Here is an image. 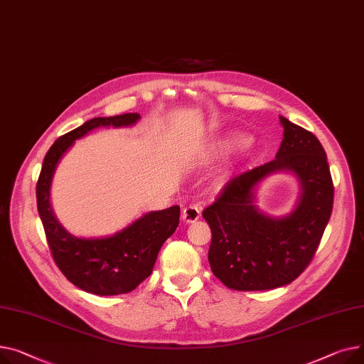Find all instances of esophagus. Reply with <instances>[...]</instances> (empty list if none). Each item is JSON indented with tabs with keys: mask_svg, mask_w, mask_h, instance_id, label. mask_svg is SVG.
<instances>
[{
	"mask_svg": "<svg viewBox=\"0 0 364 364\" xmlns=\"http://www.w3.org/2000/svg\"><path fill=\"white\" fill-rule=\"evenodd\" d=\"M200 216H201V207L198 205L185 207L182 211V220L185 223H194L200 219Z\"/></svg>",
	"mask_w": 364,
	"mask_h": 364,
	"instance_id": "obj_1",
	"label": "esophagus"
}]
</instances>
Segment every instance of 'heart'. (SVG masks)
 <instances>
[{
  "mask_svg": "<svg viewBox=\"0 0 364 364\" xmlns=\"http://www.w3.org/2000/svg\"><path fill=\"white\" fill-rule=\"evenodd\" d=\"M245 142V139L244 138H238V139H235L233 141V145H242Z\"/></svg>",
  "mask_w": 364,
  "mask_h": 364,
  "instance_id": "obj_1",
  "label": "heart"
}]
</instances>
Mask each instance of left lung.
<instances>
[{"label":"left lung","mask_w":364,"mask_h":364,"mask_svg":"<svg viewBox=\"0 0 364 364\" xmlns=\"http://www.w3.org/2000/svg\"><path fill=\"white\" fill-rule=\"evenodd\" d=\"M279 119L284 139L274 160L230 179L203 211L211 229V272L230 289L291 284L310 264L331 218L333 183L322 144L301 126ZM279 171L294 173L302 194L289 215L272 218L253 205L255 188Z\"/></svg>","instance_id":"8db88e82"}]
</instances>
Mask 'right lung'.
Instances as JSON below:
<instances>
[{"mask_svg":"<svg viewBox=\"0 0 364 364\" xmlns=\"http://www.w3.org/2000/svg\"><path fill=\"white\" fill-rule=\"evenodd\" d=\"M141 116L126 113L95 117L60 136L48 149L36 183V204L53 259L61 273L77 288L95 295L134 291L151 274L159 251L179 225L181 207L149 211L129 226L104 238H77L54 216L50 188L55 167L76 139L104 126H132Z\"/></svg>","mask_w":364,"mask_h":364,"instance_id":"add662e5","label":"right lung"}]
</instances>
